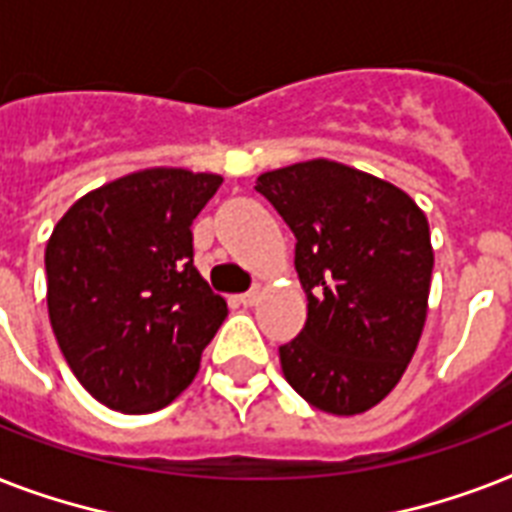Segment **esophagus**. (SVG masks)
Segmentation results:
<instances>
[{"mask_svg": "<svg viewBox=\"0 0 512 512\" xmlns=\"http://www.w3.org/2000/svg\"><path fill=\"white\" fill-rule=\"evenodd\" d=\"M260 295H263V292H260V287H255V289H249V292H244V295H239V303L241 305H257V300H260Z\"/></svg>", "mask_w": 512, "mask_h": 512, "instance_id": "34e87169", "label": "esophagus"}]
</instances>
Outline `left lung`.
Listing matches in <instances>:
<instances>
[{"label":"left lung","instance_id":"8db88e82","mask_svg":"<svg viewBox=\"0 0 512 512\" xmlns=\"http://www.w3.org/2000/svg\"><path fill=\"white\" fill-rule=\"evenodd\" d=\"M295 233L308 297L303 332L279 348L287 382L321 412L361 414L396 388L428 316L433 247L409 193L329 159L257 177Z\"/></svg>","mask_w":512,"mask_h":512}]
</instances>
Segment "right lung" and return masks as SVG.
<instances>
[{"instance_id": "1", "label": "right lung", "mask_w": 512, "mask_h": 512, "mask_svg": "<svg viewBox=\"0 0 512 512\" xmlns=\"http://www.w3.org/2000/svg\"><path fill=\"white\" fill-rule=\"evenodd\" d=\"M220 175L154 167L84 193L44 249L47 311L84 390L108 409L148 414L199 372L228 316L193 265V233Z\"/></svg>"}]
</instances>
